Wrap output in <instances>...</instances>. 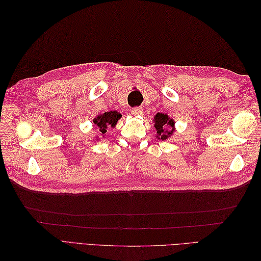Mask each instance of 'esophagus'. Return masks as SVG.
<instances>
[{"mask_svg": "<svg viewBox=\"0 0 261 261\" xmlns=\"http://www.w3.org/2000/svg\"><path fill=\"white\" fill-rule=\"evenodd\" d=\"M132 113L134 114V115H141L144 113V110L141 109V108H134L133 110H132Z\"/></svg>", "mask_w": 261, "mask_h": 261, "instance_id": "34e87169", "label": "esophagus"}]
</instances>
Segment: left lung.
Here are the masks:
<instances>
[{"label":"left lung","mask_w":261,"mask_h":261,"mask_svg":"<svg viewBox=\"0 0 261 261\" xmlns=\"http://www.w3.org/2000/svg\"><path fill=\"white\" fill-rule=\"evenodd\" d=\"M152 122L154 123L155 137L161 140H167L175 132V121L171 118L167 113H156Z\"/></svg>","instance_id":"left-lung-1"}]
</instances>
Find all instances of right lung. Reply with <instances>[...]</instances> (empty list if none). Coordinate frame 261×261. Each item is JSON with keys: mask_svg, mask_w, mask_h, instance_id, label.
<instances>
[{"mask_svg": "<svg viewBox=\"0 0 261 261\" xmlns=\"http://www.w3.org/2000/svg\"><path fill=\"white\" fill-rule=\"evenodd\" d=\"M122 114L118 111H109L97 115L93 118L92 122L98 127L100 135L105 138L109 128H114L117 124V121L120 120ZM96 138L97 140H100L99 136H96Z\"/></svg>", "mask_w": 261, "mask_h": 261, "instance_id": "1", "label": "right lung"}]
</instances>
